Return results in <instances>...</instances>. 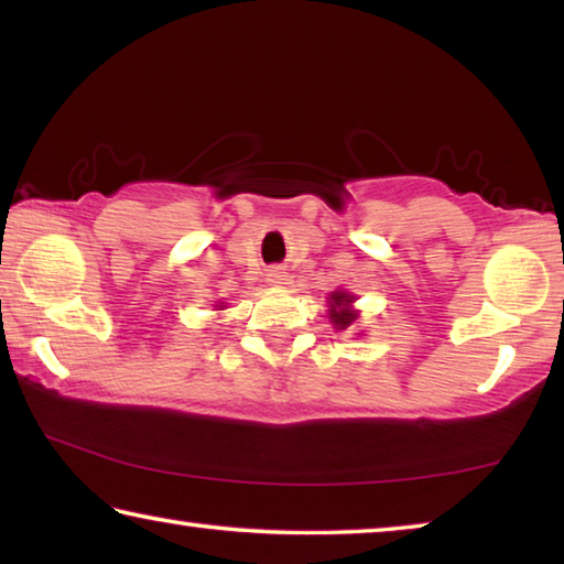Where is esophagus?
I'll return each mask as SVG.
<instances>
[{"instance_id":"esophagus-1","label":"esophagus","mask_w":564,"mask_h":564,"mask_svg":"<svg viewBox=\"0 0 564 564\" xmlns=\"http://www.w3.org/2000/svg\"><path fill=\"white\" fill-rule=\"evenodd\" d=\"M265 275H269L265 281H269L271 285H281V289H283V285H289V281H291V275L285 269H271Z\"/></svg>"}]
</instances>
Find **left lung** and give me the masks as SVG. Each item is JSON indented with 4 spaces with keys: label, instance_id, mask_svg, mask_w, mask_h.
Instances as JSON below:
<instances>
[{
    "label": "left lung",
    "instance_id": "obj_1",
    "mask_svg": "<svg viewBox=\"0 0 564 564\" xmlns=\"http://www.w3.org/2000/svg\"><path fill=\"white\" fill-rule=\"evenodd\" d=\"M356 301H358V295H352L350 291H343V289H338V291H333V293H328V321H330V326L336 328V333L338 330H350V326L352 323L358 321V316H360V311L356 308ZM356 336H362V333H356Z\"/></svg>",
    "mask_w": 564,
    "mask_h": 564
}]
</instances>
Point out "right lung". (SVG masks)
<instances>
[{"mask_svg":"<svg viewBox=\"0 0 564 564\" xmlns=\"http://www.w3.org/2000/svg\"><path fill=\"white\" fill-rule=\"evenodd\" d=\"M226 308V303H216V311H224Z\"/></svg>","mask_w":564,"mask_h":564,"instance_id":"1","label":"right lung"}]
</instances>
